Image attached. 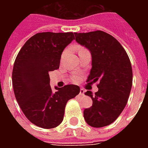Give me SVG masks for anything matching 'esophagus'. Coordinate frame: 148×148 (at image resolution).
Here are the masks:
<instances>
[{
  "mask_svg": "<svg viewBox=\"0 0 148 148\" xmlns=\"http://www.w3.org/2000/svg\"><path fill=\"white\" fill-rule=\"evenodd\" d=\"M84 93H85V90L83 89H80V93H79V94L82 96V95H84Z\"/></svg>",
  "mask_w": 148,
  "mask_h": 148,
  "instance_id": "1",
  "label": "esophagus"
}]
</instances>
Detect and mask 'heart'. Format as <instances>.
Here are the masks:
<instances>
[{
    "label": "heart",
    "mask_w": 148,
    "mask_h": 148,
    "mask_svg": "<svg viewBox=\"0 0 148 148\" xmlns=\"http://www.w3.org/2000/svg\"><path fill=\"white\" fill-rule=\"evenodd\" d=\"M76 50H77V51L79 53L81 51H83V50H85V48L82 47H80V46H77V47H76ZM73 79H74V81H77V77H74Z\"/></svg>",
    "instance_id": "1"
}]
</instances>
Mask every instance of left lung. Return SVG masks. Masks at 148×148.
<instances>
[{"label": "left lung", "mask_w": 148, "mask_h": 148, "mask_svg": "<svg viewBox=\"0 0 148 148\" xmlns=\"http://www.w3.org/2000/svg\"><path fill=\"white\" fill-rule=\"evenodd\" d=\"M75 40L90 50L92 68L87 82L97 85L98 91L85 93L93 100L84 110L85 121L93 127L114 122L127 105L132 86V69L124 47L114 37L102 31L75 32Z\"/></svg>", "instance_id": "8db88e82"}]
</instances>
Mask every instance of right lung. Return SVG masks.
I'll use <instances>...</instances> for the list:
<instances>
[{
	"label": "right lung",
	"instance_id": "1",
	"mask_svg": "<svg viewBox=\"0 0 148 148\" xmlns=\"http://www.w3.org/2000/svg\"><path fill=\"white\" fill-rule=\"evenodd\" d=\"M73 32H40L24 43L12 70V86L21 110L38 127L53 128L61 124L65 107L80 92L75 85L50 86L49 72L59 68L61 55L74 36Z\"/></svg>",
	"mask_w": 148,
	"mask_h": 148
}]
</instances>
